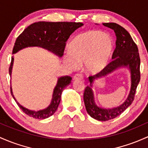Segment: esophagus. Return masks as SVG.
Segmentation results:
<instances>
[{"mask_svg":"<svg viewBox=\"0 0 148 148\" xmlns=\"http://www.w3.org/2000/svg\"><path fill=\"white\" fill-rule=\"evenodd\" d=\"M83 79H84V75L82 74H77L74 77V80H82Z\"/></svg>","mask_w":148,"mask_h":148,"instance_id":"obj_1","label":"esophagus"}]
</instances>
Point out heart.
<instances>
[{
    "instance_id": "obj_1",
    "label": "heart",
    "mask_w": 148,
    "mask_h": 148,
    "mask_svg": "<svg viewBox=\"0 0 148 148\" xmlns=\"http://www.w3.org/2000/svg\"><path fill=\"white\" fill-rule=\"evenodd\" d=\"M113 48V40L110 35L99 31L84 32L71 40L64 62L72 69L84 63L88 71L98 72L108 64Z\"/></svg>"
}]
</instances>
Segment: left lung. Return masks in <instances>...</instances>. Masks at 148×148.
<instances>
[{
    "mask_svg": "<svg viewBox=\"0 0 148 148\" xmlns=\"http://www.w3.org/2000/svg\"><path fill=\"white\" fill-rule=\"evenodd\" d=\"M105 27L113 29L116 36V48L114 50L112 61L98 74L89 77L90 86L84 90V101L87 112L93 119L98 121H108L116 118L126 110L134 100L135 93L140 82V59L137 45L135 43L129 32L124 27L116 23H103ZM129 67L131 71L132 85L130 95L125 103L116 108L106 109L98 107L95 103L92 90L93 81L95 78L105 76L120 67Z\"/></svg>",
    "mask_w": 148,
    "mask_h": 148,
    "instance_id": "1",
    "label": "left lung"
}]
</instances>
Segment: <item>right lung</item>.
Returning <instances> with one entry per match:
<instances>
[{"instance_id": "1", "label": "right lung", "mask_w": 148, "mask_h": 148, "mask_svg": "<svg viewBox=\"0 0 148 148\" xmlns=\"http://www.w3.org/2000/svg\"><path fill=\"white\" fill-rule=\"evenodd\" d=\"M84 25L81 22H38L32 24L23 31L14 43L12 54L27 47L38 46L52 52L61 58L64 54L66 42L70 35L76 29ZM14 58L12 57L9 74L11 77ZM71 77L64 76L58 78V83L53 93L51 103L48 108L39 111H33L24 108L16 100L10 86L11 95L17 103L19 108L28 116L34 119H43L52 116L57 110L61 100L63 90L71 82Z\"/></svg>"}]
</instances>
